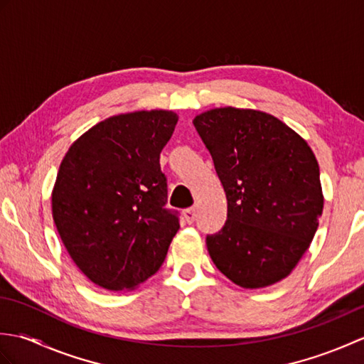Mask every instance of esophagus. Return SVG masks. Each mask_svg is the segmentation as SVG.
<instances>
[{"label":"esophagus","mask_w":364,"mask_h":364,"mask_svg":"<svg viewBox=\"0 0 364 364\" xmlns=\"http://www.w3.org/2000/svg\"><path fill=\"white\" fill-rule=\"evenodd\" d=\"M197 219V211L196 208H188V210H184V220L188 223H192Z\"/></svg>","instance_id":"1"}]
</instances>
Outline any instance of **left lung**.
I'll list each match as a JSON object with an SVG mask.
<instances>
[{
    "label": "left lung",
    "instance_id": "obj_1",
    "mask_svg": "<svg viewBox=\"0 0 364 364\" xmlns=\"http://www.w3.org/2000/svg\"><path fill=\"white\" fill-rule=\"evenodd\" d=\"M194 127L227 194L225 225L206 236L215 267L242 288L283 280L310 247L322 215L319 166L274 115L219 107Z\"/></svg>",
    "mask_w": 364,
    "mask_h": 364
}]
</instances>
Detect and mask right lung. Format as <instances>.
<instances>
[{"label": "right lung", "mask_w": 364, "mask_h": 364, "mask_svg": "<svg viewBox=\"0 0 364 364\" xmlns=\"http://www.w3.org/2000/svg\"><path fill=\"white\" fill-rule=\"evenodd\" d=\"M176 122L170 111L114 115L60 162L54 223L75 264L105 289H133L158 272L180 228V213L166 208L159 164Z\"/></svg>", "instance_id": "1"}]
</instances>
